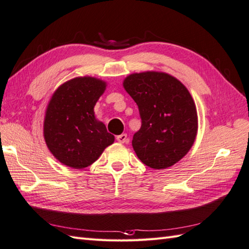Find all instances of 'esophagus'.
I'll list each match as a JSON object with an SVG mask.
<instances>
[{
	"mask_svg": "<svg viewBox=\"0 0 249 249\" xmlns=\"http://www.w3.org/2000/svg\"><path fill=\"white\" fill-rule=\"evenodd\" d=\"M117 140L120 143H125L127 142V135L126 134H122V135H119L117 136Z\"/></svg>",
	"mask_w": 249,
	"mask_h": 249,
	"instance_id": "1",
	"label": "esophagus"
}]
</instances>
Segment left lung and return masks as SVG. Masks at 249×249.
Here are the masks:
<instances>
[{"label":"left lung","instance_id":"left-lung-1","mask_svg":"<svg viewBox=\"0 0 249 249\" xmlns=\"http://www.w3.org/2000/svg\"><path fill=\"white\" fill-rule=\"evenodd\" d=\"M123 85L141 118V128L132 138L138 158L156 170L178 162L197 132V112L188 89L161 72L131 74Z\"/></svg>","mask_w":249,"mask_h":249}]
</instances>
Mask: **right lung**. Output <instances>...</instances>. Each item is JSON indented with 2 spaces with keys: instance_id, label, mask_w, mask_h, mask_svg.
I'll list each match as a JSON object with an SVG mask.
<instances>
[{
  "instance_id": "1",
  "label": "right lung",
  "mask_w": 249,
  "mask_h": 249,
  "mask_svg": "<svg viewBox=\"0 0 249 249\" xmlns=\"http://www.w3.org/2000/svg\"><path fill=\"white\" fill-rule=\"evenodd\" d=\"M105 88L100 79L77 77L61 85L52 97L45 113L44 139L61 163L84 169L113 143V135L93 111Z\"/></svg>"
}]
</instances>
